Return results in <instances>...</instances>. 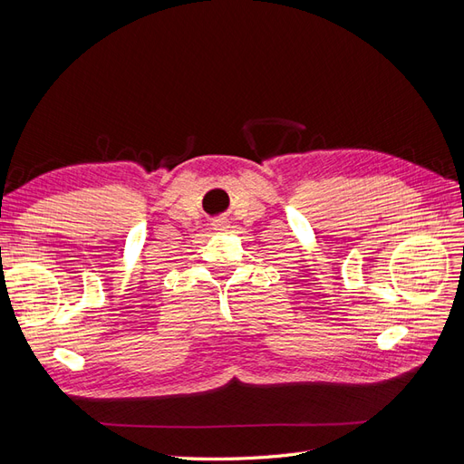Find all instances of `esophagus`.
<instances>
[{
    "label": "esophagus",
    "mask_w": 464,
    "mask_h": 464,
    "mask_svg": "<svg viewBox=\"0 0 464 464\" xmlns=\"http://www.w3.org/2000/svg\"><path fill=\"white\" fill-rule=\"evenodd\" d=\"M213 227H215V230H220V228L227 227V222H224L222 218H218V220H215V222H213Z\"/></svg>",
    "instance_id": "esophagus-1"
}]
</instances>
